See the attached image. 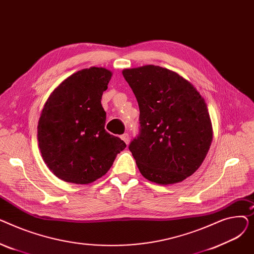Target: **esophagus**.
<instances>
[{
  "label": "esophagus",
  "instance_id": "34e87169",
  "mask_svg": "<svg viewBox=\"0 0 254 254\" xmlns=\"http://www.w3.org/2000/svg\"><path fill=\"white\" fill-rule=\"evenodd\" d=\"M120 138H122L127 144H128V141H129V136H128V134H127V132H125V134L124 135H122V136H120Z\"/></svg>",
  "mask_w": 254,
  "mask_h": 254
}]
</instances>
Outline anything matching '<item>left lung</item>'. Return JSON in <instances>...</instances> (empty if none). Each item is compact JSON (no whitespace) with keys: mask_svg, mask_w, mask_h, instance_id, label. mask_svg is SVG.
<instances>
[{"mask_svg":"<svg viewBox=\"0 0 254 254\" xmlns=\"http://www.w3.org/2000/svg\"><path fill=\"white\" fill-rule=\"evenodd\" d=\"M123 75L140 109L139 134L128 149L141 174L158 184L192 175L212 142L204 99L188 80L162 66L127 69Z\"/></svg>","mask_w":254,"mask_h":254,"instance_id":"left-lung-1","label":"left lung"}]
</instances>
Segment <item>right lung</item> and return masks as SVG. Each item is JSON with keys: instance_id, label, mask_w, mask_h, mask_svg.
<instances>
[{"instance_id": "obj_1", "label": "right lung", "mask_w": 254, "mask_h": 254, "mask_svg": "<svg viewBox=\"0 0 254 254\" xmlns=\"http://www.w3.org/2000/svg\"><path fill=\"white\" fill-rule=\"evenodd\" d=\"M112 76L92 66L79 71L47 100L38 124L42 157L65 182L87 184L105 175L127 144L105 129L101 100Z\"/></svg>"}]
</instances>
